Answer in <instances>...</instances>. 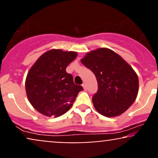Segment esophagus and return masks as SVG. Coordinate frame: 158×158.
<instances>
[{
  "mask_svg": "<svg viewBox=\"0 0 158 158\" xmlns=\"http://www.w3.org/2000/svg\"><path fill=\"white\" fill-rule=\"evenodd\" d=\"M82 86L83 87V89H84V90H86L87 87H86V84H85V83H83Z\"/></svg>",
  "mask_w": 158,
  "mask_h": 158,
  "instance_id": "obj_1",
  "label": "esophagus"
}]
</instances>
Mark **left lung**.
<instances>
[{
	"label": "left lung",
	"mask_w": 158,
	"mask_h": 158,
	"mask_svg": "<svg viewBox=\"0 0 158 158\" xmlns=\"http://www.w3.org/2000/svg\"><path fill=\"white\" fill-rule=\"evenodd\" d=\"M81 62L96 76L98 90L92 102L97 112L115 117L133 105L139 92V77L119 55L108 48H99L88 52Z\"/></svg>",
	"instance_id": "left-lung-1"
}]
</instances>
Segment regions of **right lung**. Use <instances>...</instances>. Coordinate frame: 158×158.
Here are the masks:
<instances>
[{"label": "right lung", "instance_id": "obj_1", "mask_svg": "<svg viewBox=\"0 0 158 158\" xmlns=\"http://www.w3.org/2000/svg\"><path fill=\"white\" fill-rule=\"evenodd\" d=\"M73 51L52 49L42 54L31 68L25 90L32 106L47 116H61L69 110L81 91L66 68L77 57Z\"/></svg>", "mask_w": 158, "mask_h": 158}]
</instances>
